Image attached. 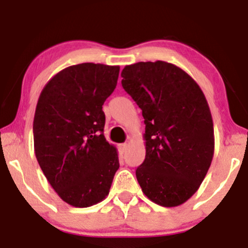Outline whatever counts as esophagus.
Listing matches in <instances>:
<instances>
[{"instance_id":"34e87169","label":"esophagus","mask_w":248,"mask_h":248,"mask_svg":"<svg viewBox=\"0 0 248 248\" xmlns=\"http://www.w3.org/2000/svg\"><path fill=\"white\" fill-rule=\"evenodd\" d=\"M120 148H121V151L124 152H124L127 151V148H128V143H122V145H121V147H120Z\"/></svg>"}]
</instances>
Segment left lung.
Returning <instances> with one entry per match:
<instances>
[{
	"instance_id": "1",
	"label": "left lung",
	"mask_w": 248,
	"mask_h": 248,
	"mask_svg": "<svg viewBox=\"0 0 248 248\" xmlns=\"http://www.w3.org/2000/svg\"><path fill=\"white\" fill-rule=\"evenodd\" d=\"M121 78L146 124V157L135 172L139 185L157 205H181L199 188L213 159L207 100L186 72L165 61L126 66Z\"/></svg>"
}]
</instances>
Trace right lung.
I'll return each instance as SVG.
<instances>
[{
    "instance_id": "add662e5",
    "label": "right lung",
    "mask_w": 248,
    "mask_h": 248,
    "mask_svg": "<svg viewBox=\"0 0 248 248\" xmlns=\"http://www.w3.org/2000/svg\"><path fill=\"white\" fill-rule=\"evenodd\" d=\"M120 67L80 63L64 68L41 92L34 149L41 170L62 200L89 207L105 199L119 170L118 151L103 135L102 106Z\"/></svg>"
}]
</instances>
